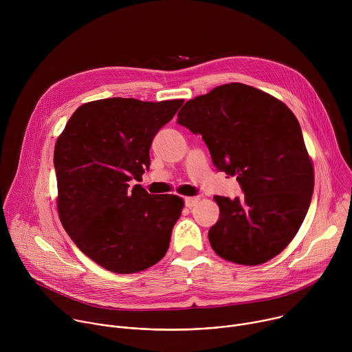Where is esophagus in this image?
I'll list each match as a JSON object with an SVG mask.
<instances>
[{
	"label": "esophagus",
	"instance_id": "obj_1",
	"mask_svg": "<svg viewBox=\"0 0 352 352\" xmlns=\"http://www.w3.org/2000/svg\"><path fill=\"white\" fill-rule=\"evenodd\" d=\"M199 202V197L197 196H193V197H185V206L186 208H193L196 204Z\"/></svg>",
	"mask_w": 352,
	"mask_h": 352
}]
</instances>
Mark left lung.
Listing matches in <instances>:
<instances>
[{
	"label": "left lung",
	"instance_id": "left-lung-1",
	"mask_svg": "<svg viewBox=\"0 0 352 352\" xmlns=\"http://www.w3.org/2000/svg\"><path fill=\"white\" fill-rule=\"evenodd\" d=\"M177 122L202 135L217 171L236 175L242 197L214 196L219 221L209 230L214 252L239 265H261L291 242L314 193V167L292 111L276 97L228 83L189 100Z\"/></svg>",
	"mask_w": 352,
	"mask_h": 352
}]
</instances>
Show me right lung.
<instances>
[{
  "mask_svg": "<svg viewBox=\"0 0 352 352\" xmlns=\"http://www.w3.org/2000/svg\"><path fill=\"white\" fill-rule=\"evenodd\" d=\"M184 100L160 103L111 97L80 106L56 143L61 223L82 252L131 274L164 258L182 199L150 195L139 184L150 146Z\"/></svg>",
  "mask_w": 352,
  "mask_h": 352,
  "instance_id": "add662e5",
  "label": "right lung"
}]
</instances>
